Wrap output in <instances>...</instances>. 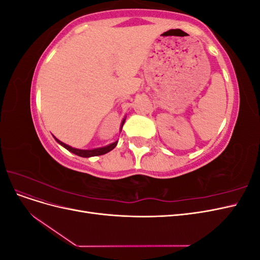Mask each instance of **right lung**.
I'll use <instances>...</instances> for the list:
<instances>
[{
	"mask_svg": "<svg viewBox=\"0 0 260 260\" xmlns=\"http://www.w3.org/2000/svg\"><path fill=\"white\" fill-rule=\"evenodd\" d=\"M124 121H125V118H123V120H122V122H121L120 131H121V129H122V125H123ZM53 137H54V136H53ZM54 139L56 140L57 143H59L61 146H64L66 149H68L69 152H72V153H74V154H76V155H78V156H81V157H92V156L104 155V154H106V153H108V152H111L112 149H114V148L116 147L117 143H118V141H116V142H114V143H112V144H109V145H106V146H104V147H99V148H94V149H79V148H75V147L69 146V145H67V144H65V143H62L61 141H59L58 139H56L55 137H54Z\"/></svg>",
	"mask_w": 260,
	"mask_h": 260,
	"instance_id": "right-lung-1",
	"label": "right lung"
}]
</instances>
